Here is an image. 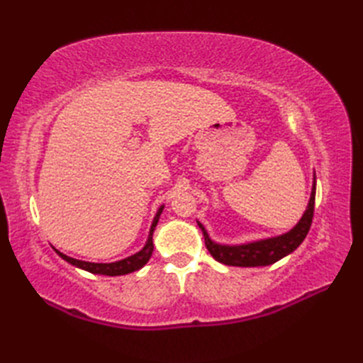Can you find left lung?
<instances>
[{
  "mask_svg": "<svg viewBox=\"0 0 363 363\" xmlns=\"http://www.w3.org/2000/svg\"><path fill=\"white\" fill-rule=\"evenodd\" d=\"M315 184L313 181V189L311 195L309 206H307V211L304 212L303 218L299 220L298 225L293 228L290 233L267 238V240H259L248 245H240V246H225L213 243L209 235H207L204 226L201 223H198V226L201 228L206 248L209 250L211 256L221 262L225 265L230 267H265L272 265L274 262L285 257L287 254L295 251L298 246L303 243L307 233H309L312 220H313V211H315Z\"/></svg>",
  "mask_w": 363,
  "mask_h": 363,
  "instance_id": "left-lung-1",
  "label": "left lung"
}]
</instances>
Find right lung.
<instances>
[{"label": "right lung", "mask_w": 363, "mask_h": 363, "mask_svg": "<svg viewBox=\"0 0 363 363\" xmlns=\"http://www.w3.org/2000/svg\"><path fill=\"white\" fill-rule=\"evenodd\" d=\"M162 209H164V207H160L157 215H156V218H154V221H152L150 235H148V240H146V245L143 246V250L138 251L137 254H134V256H130L128 259H123V260H118V262H112V264H91V262H84V260L68 257V256H65V254L59 252L57 250H56V252L64 260H67L68 264H72L74 267L86 269V272L94 273V274L120 276V274H128V273L137 272V269H140L146 264V262L150 260L151 254H152V250H154L152 233H154V229H156V226H157V221H159V217H160V213H162Z\"/></svg>", "instance_id": "add662e5"}]
</instances>
